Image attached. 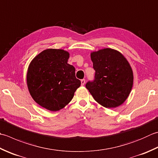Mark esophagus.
Wrapping results in <instances>:
<instances>
[{"instance_id":"1","label":"esophagus","mask_w":158,"mask_h":158,"mask_svg":"<svg viewBox=\"0 0 158 158\" xmlns=\"http://www.w3.org/2000/svg\"><path fill=\"white\" fill-rule=\"evenodd\" d=\"M85 83V80L84 79H81V85H84Z\"/></svg>"}]
</instances>
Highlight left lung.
I'll list each match as a JSON object with an SVG mask.
<instances>
[{
	"mask_svg": "<svg viewBox=\"0 0 158 158\" xmlns=\"http://www.w3.org/2000/svg\"><path fill=\"white\" fill-rule=\"evenodd\" d=\"M95 70L85 87L97 103L106 108L120 106L130 94L134 75L130 64L116 50L106 48L91 52Z\"/></svg>",
	"mask_w": 158,
	"mask_h": 158,
	"instance_id": "left-lung-1",
	"label": "left lung"
}]
</instances>
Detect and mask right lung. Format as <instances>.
<instances>
[{
    "mask_svg": "<svg viewBox=\"0 0 158 158\" xmlns=\"http://www.w3.org/2000/svg\"><path fill=\"white\" fill-rule=\"evenodd\" d=\"M69 55L63 49H46L33 59L28 68L27 83L31 96L52 112L69 104L81 85L75 67L68 64Z\"/></svg>",
    "mask_w": 158,
    "mask_h": 158,
    "instance_id": "right-lung-1",
    "label": "right lung"
}]
</instances>
